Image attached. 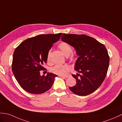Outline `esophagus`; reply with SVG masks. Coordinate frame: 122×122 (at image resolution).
<instances>
[{
  "label": "esophagus",
  "instance_id": "1",
  "mask_svg": "<svg viewBox=\"0 0 122 122\" xmlns=\"http://www.w3.org/2000/svg\"><path fill=\"white\" fill-rule=\"evenodd\" d=\"M60 77H62V78H67L68 77H69V76H60Z\"/></svg>",
  "mask_w": 122,
  "mask_h": 122
}]
</instances>
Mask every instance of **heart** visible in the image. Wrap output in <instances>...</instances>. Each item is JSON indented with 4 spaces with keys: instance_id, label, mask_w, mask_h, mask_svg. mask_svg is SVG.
<instances>
[{
    "instance_id": "obj_1",
    "label": "heart",
    "mask_w": 122,
    "mask_h": 122,
    "mask_svg": "<svg viewBox=\"0 0 122 122\" xmlns=\"http://www.w3.org/2000/svg\"><path fill=\"white\" fill-rule=\"evenodd\" d=\"M59 48L63 54L66 56H69L72 51V47L66 42H62L59 45ZM75 58V56L72 54L70 56L71 60H74ZM47 62L48 63H50L51 62V52L49 51L47 56ZM51 72L52 73L59 76L66 75L70 71V67L67 65H56L52 68H51Z\"/></svg>"
}]
</instances>
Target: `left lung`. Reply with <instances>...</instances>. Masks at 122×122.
Returning a JSON list of instances; mask_svg holds the SVG:
<instances>
[{
	"label": "left lung",
	"mask_w": 122,
	"mask_h": 122,
	"mask_svg": "<svg viewBox=\"0 0 122 122\" xmlns=\"http://www.w3.org/2000/svg\"><path fill=\"white\" fill-rule=\"evenodd\" d=\"M61 39L74 47L79 56L75 65L78 73L72 75L76 84L69 87L71 91L81 96L94 92L102 83L108 70L110 58L105 46L84 34H63Z\"/></svg>",
	"instance_id": "obj_1"
}]
</instances>
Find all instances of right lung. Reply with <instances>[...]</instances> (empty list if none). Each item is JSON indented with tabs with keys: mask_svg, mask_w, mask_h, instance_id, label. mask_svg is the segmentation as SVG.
<instances>
[{
	"mask_svg": "<svg viewBox=\"0 0 122 122\" xmlns=\"http://www.w3.org/2000/svg\"><path fill=\"white\" fill-rule=\"evenodd\" d=\"M62 33L39 35L29 38L20 44L14 51L12 70L17 81L27 92L40 94L51 88L57 75L48 73L41 75L40 71L46 70L48 52L60 39Z\"/></svg>",
	"mask_w": 122,
	"mask_h": 122,
	"instance_id": "add662e5",
	"label": "right lung"
}]
</instances>
